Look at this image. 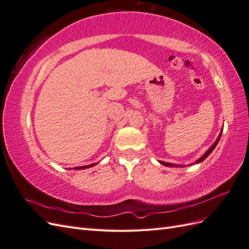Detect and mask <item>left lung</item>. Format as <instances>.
Instances as JSON below:
<instances>
[{
	"instance_id": "8db88e82",
	"label": "left lung",
	"mask_w": 249,
	"mask_h": 249,
	"mask_svg": "<svg viewBox=\"0 0 249 249\" xmlns=\"http://www.w3.org/2000/svg\"><path fill=\"white\" fill-rule=\"evenodd\" d=\"M221 134H222V131L220 132V134H219V136H218V138H217V140L214 142V144L212 145V146H211L208 150H207V152H206V154L205 155H203L202 157H200L199 158V159L196 161V162H195V163H200V162H202L203 160H205L206 159V158L211 154V153H212L213 152V150H214V148L216 147V145H217V143H218V141H219V139H220V137H221ZM161 164H163V165H165V166H170V167H172V166H177V167H178L179 166V165H177V164H172V163H167V162H163V161H159ZM180 166H182V167H184V165H180Z\"/></svg>"
}]
</instances>
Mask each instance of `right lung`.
I'll return each mask as SVG.
<instances>
[{
	"mask_svg": "<svg viewBox=\"0 0 249 249\" xmlns=\"http://www.w3.org/2000/svg\"><path fill=\"white\" fill-rule=\"evenodd\" d=\"M94 165H96V163H94V164H90V165H87V166H80V167H74V169L78 170V169H85V168H90V167L94 166Z\"/></svg>",
	"mask_w": 249,
	"mask_h": 249,
	"instance_id": "1",
	"label": "right lung"
}]
</instances>
